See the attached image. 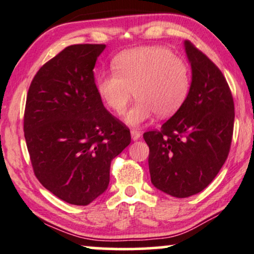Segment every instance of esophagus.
<instances>
[{"instance_id":"34e87169","label":"esophagus","mask_w":254,"mask_h":254,"mask_svg":"<svg viewBox=\"0 0 254 254\" xmlns=\"http://www.w3.org/2000/svg\"><path fill=\"white\" fill-rule=\"evenodd\" d=\"M130 135H131V139H133V141H136L139 140L141 137V133L139 130H135V129H131L130 130Z\"/></svg>"}]
</instances>
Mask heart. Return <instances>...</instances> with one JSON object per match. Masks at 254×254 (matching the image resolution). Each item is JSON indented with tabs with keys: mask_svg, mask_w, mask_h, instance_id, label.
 Returning <instances> with one entry per match:
<instances>
[{
	"mask_svg": "<svg viewBox=\"0 0 254 254\" xmlns=\"http://www.w3.org/2000/svg\"><path fill=\"white\" fill-rule=\"evenodd\" d=\"M112 66L114 72L97 77L98 94L112 111L121 114L134 92L136 100L125 115V121L133 127L155 113L159 118L176 113L189 93V68L168 49H130L118 55Z\"/></svg>",
	"mask_w": 254,
	"mask_h": 254,
	"instance_id": "1",
	"label": "heart"
}]
</instances>
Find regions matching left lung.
I'll use <instances>...</instances> for the list:
<instances>
[{"label":"left lung","instance_id":"1","mask_svg":"<svg viewBox=\"0 0 254 254\" xmlns=\"http://www.w3.org/2000/svg\"><path fill=\"white\" fill-rule=\"evenodd\" d=\"M184 49L192 75L186 101L160 130L143 134L151 183L177 198L196 195L212 182L228 159L235 123L222 72L189 41Z\"/></svg>","mask_w":254,"mask_h":254}]
</instances>
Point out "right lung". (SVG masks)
I'll return each mask as SVG.
<instances>
[{
    "label": "right lung",
    "mask_w": 254,
    "mask_h": 254,
    "mask_svg": "<svg viewBox=\"0 0 254 254\" xmlns=\"http://www.w3.org/2000/svg\"><path fill=\"white\" fill-rule=\"evenodd\" d=\"M105 44H75L32 79L24 137L42 186L64 202L87 205L106 191L111 162L130 143L129 129L104 107L94 65Z\"/></svg>",
    "instance_id": "obj_1"
}]
</instances>
